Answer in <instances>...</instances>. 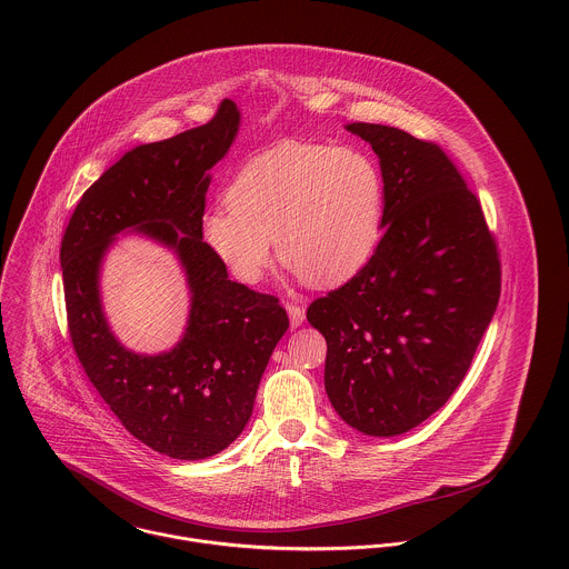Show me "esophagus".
<instances>
[{"label":"esophagus","instance_id":"34e87169","mask_svg":"<svg viewBox=\"0 0 569 569\" xmlns=\"http://www.w3.org/2000/svg\"><path fill=\"white\" fill-rule=\"evenodd\" d=\"M287 313H289V320H291L293 328L302 326V322H305V307H300L296 302H287Z\"/></svg>","mask_w":569,"mask_h":569}]
</instances>
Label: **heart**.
Wrapping results in <instances>:
<instances>
[{"label": "heart", "instance_id": "obj_1", "mask_svg": "<svg viewBox=\"0 0 569 569\" xmlns=\"http://www.w3.org/2000/svg\"><path fill=\"white\" fill-rule=\"evenodd\" d=\"M228 203L203 214L201 237L243 284L273 258L316 287H339L372 258L383 226L379 166L355 147L282 142L234 174Z\"/></svg>", "mask_w": 569, "mask_h": 569}]
</instances>
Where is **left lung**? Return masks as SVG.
<instances>
[{"label":"left lung","mask_w":569,"mask_h":569,"mask_svg":"<svg viewBox=\"0 0 569 569\" xmlns=\"http://www.w3.org/2000/svg\"><path fill=\"white\" fill-rule=\"evenodd\" d=\"M383 174V237L366 267L311 302L326 395L366 436L406 433L462 383L501 291L497 243L456 163L397 127L352 122Z\"/></svg>","instance_id":"left-lung-1"}]
</instances>
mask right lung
<instances>
[{
	"mask_svg": "<svg viewBox=\"0 0 569 569\" xmlns=\"http://www.w3.org/2000/svg\"><path fill=\"white\" fill-rule=\"evenodd\" d=\"M239 122L237 104L223 100L210 122L124 153L84 190L61 241L68 328L84 375L131 436L174 460L210 458L239 438L289 328L278 298L230 280L201 237L208 170ZM124 229L170 246L187 271L189 326L168 353L124 349L103 320L99 262Z\"/></svg>",
	"mask_w": 569,
	"mask_h": 569,
	"instance_id": "add662e5",
	"label": "right lung"
}]
</instances>
